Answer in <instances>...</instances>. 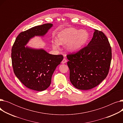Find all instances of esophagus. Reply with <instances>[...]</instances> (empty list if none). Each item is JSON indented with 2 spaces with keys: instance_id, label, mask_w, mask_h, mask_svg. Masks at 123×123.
<instances>
[{
  "instance_id": "1",
  "label": "esophagus",
  "mask_w": 123,
  "mask_h": 123,
  "mask_svg": "<svg viewBox=\"0 0 123 123\" xmlns=\"http://www.w3.org/2000/svg\"><path fill=\"white\" fill-rule=\"evenodd\" d=\"M67 60L65 59V58H64V59H63V60L62 61V63L63 64H64V63H66L67 62Z\"/></svg>"
}]
</instances>
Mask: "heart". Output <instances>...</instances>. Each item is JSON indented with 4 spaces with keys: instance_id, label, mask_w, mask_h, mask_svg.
Returning <instances> with one entry per match:
<instances>
[{
    "instance_id": "1",
    "label": "heart",
    "mask_w": 123,
    "mask_h": 123,
    "mask_svg": "<svg viewBox=\"0 0 123 123\" xmlns=\"http://www.w3.org/2000/svg\"><path fill=\"white\" fill-rule=\"evenodd\" d=\"M88 38L87 32L84 30H78L72 28L64 29L58 33L57 41L58 44L64 45L68 43L67 49L69 51H75L81 48L86 42ZM54 48H58L56 42H53Z\"/></svg>"
}]
</instances>
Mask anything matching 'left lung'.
<instances>
[{
	"label": "left lung",
	"instance_id": "1",
	"mask_svg": "<svg viewBox=\"0 0 123 123\" xmlns=\"http://www.w3.org/2000/svg\"><path fill=\"white\" fill-rule=\"evenodd\" d=\"M70 80L76 88L92 89L107 76L112 60V49L102 31L95 29L87 46L67 55Z\"/></svg>",
	"mask_w": 123,
	"mask_h": 123
}]
</instances>
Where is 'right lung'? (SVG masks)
<instances>
[{"instance_id":"1","label":"right lung","mask_w":123,"mask_h":123,"mask_svg":"<svg viewBox=\"0 0 123 123\" xmlns=\"http://www.w3.org/2000/svg\"><path fill=\"white\" fill-rule=\"evenodd\" d=\"M52 26L46 23L21 32L12 47V65L15 75L25 86L35 91H44L49 87L52 76L63 56L25 46L34 36H44Z\"/></svg>"}]
</instances>
